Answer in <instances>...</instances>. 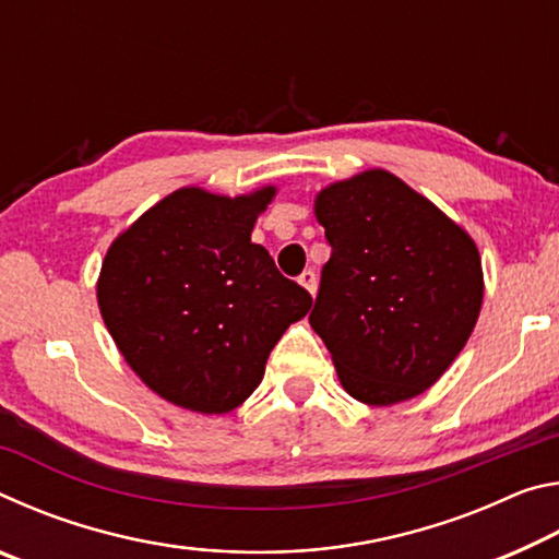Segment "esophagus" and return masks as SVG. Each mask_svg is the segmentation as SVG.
<instances>
[{"mask_svg":"<svg viewBox=\"0 0 559 559\" xmlns=\"http://www.w3.org/2000/svg\"><path fill=\"white\" fill-rule=\"evenodd\" d=\"M298 283L302 288H306L310 296H316V290H318V278H316V271H302L300 276H298Z\"/></svg>","mask_w":559,"mask_h":559,"instance_id":"34e87169","label":"esophagus"}]
</instances>
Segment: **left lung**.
<instances>
[{"label":"left lung","instance_id":"obj_1","mask_svg":"<svg viewBox=\"0 0 559 559\" xmlns=\"http://www.w3.org/2000/svg\"><path fill=\"white\" fill-rule=\"evenodd\" d=\"M316 219L333 253L308 320L343 390L370 406L427 392L484 306L476 241L380 167L320 189Z\"/></svg>","mask_w":559,"mask_h":559}]
</instances>
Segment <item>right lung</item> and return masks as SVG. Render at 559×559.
Listing matches in <instances>:
<instances>
[{
  "label": "right lung",
  "instance_id": "1",
  "mask_svg": "<svg viewBox=\"0 0 559 559\" xmlns=\"http://www.w3.org/2000/svg\"><path fill=\"white\" fill-rule=\"evenodd\" d=\"M276 187H182L116 236L96 296L130 370L169 404L226 414L261 384L273 345L313 298L251 241Z\"/></svg>",
  "mask_w": 559,
  "mask_h": 559
}]
</instances>
